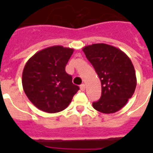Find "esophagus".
<instances>
[{
    "label": "esophagus",
    "instance_id": "esophagus-1",
    "mask_svg": "<svg viewBox=\"0 0 153 153\" xmlns=\"http://www.w3.org/2000/svg\"><path fill=\"white\" fill-rule=\"evenodd\" d=\"M80 89H81L82 91H84L86 90V85L85 84H82L81 86H80Z\"/></svg>",
    "mask_w": 153,
    "mask_h": 153
}]
</instances>
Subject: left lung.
Masks as SVG:
<instances>
[{"instance_id":"8db88e82","label":"left lung","mask_w":153,"mask_h":153,"mask_svg":"<svg viewBox=\"0 0 153 153\" xmlns=\"http://www.w3.org/2000/svg\"><path fill=\"white\" fill-rule=\"evenodd\" d=\"M82 51L93 65L102 83V96L93 107L103 114H114L125 106L137 86L136 72L126 53L105 44H94Z\"/></svg>"}]
</instances>
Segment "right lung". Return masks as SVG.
Returning <instances> with one entry per match:
<instances>
[{
    "instance_id": "add662e5",
    "label": "right lung",
    "mask_w": 153,
    "mask_h": 153,
    "mask_svg": "<svg viewBox=\"0 0 153 153\" xmlns=\"http://www.w3.org/2000/svg\"><path fill=\"white\" fill-rule=\"evenodd\" d=\"M74 49L52 46L27 60L22 74L25 94L35 106L49 114L65 109L79 87L65 71Z\"/></svg>"
}]
</instances>
